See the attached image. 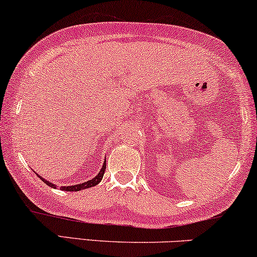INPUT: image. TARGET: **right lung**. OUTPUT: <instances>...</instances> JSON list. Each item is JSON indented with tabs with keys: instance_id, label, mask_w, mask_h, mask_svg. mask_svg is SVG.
<instances>
[{
	"instance_id": "right-lung-1",
	"label": "right lung",
	"mask_w": 257,
	"mask_h": 257,
	"mask_svg": "<svg viewBox=\"0 0 257 257\" xmlns=\"http://www.w3.org/2000/svg\"><path fill=\"white\" fill-rule=\"evenodd\" d=\"M105 166H106V161H104V164H103V167H102V170L99 171V173L97 174L96 177L93 178L92 180H89V181H86V183H83V184L73 185V186H66V187L64 186V187H61V190H64V191H80V190H84V188H89V187L96 186V185L98 184L100 180H102L103 175H104V172H105ZM40 179H41L42 181H44L45 184L48 185V186H51V187L56 188V185H53V184H52V183H50V181L45 180L44 178H41V177H40Z\"/></svg>"
}]
</instances>
